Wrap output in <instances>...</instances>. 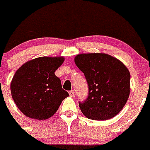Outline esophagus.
Segmentation results:
<instances>
[{
  "label": "esophagus",
  "instance_id": "1",
  "mask_svg": "<svg viewBox=\"0 0 150 150\" xmlns=\"http://www.w3.org/2000/svg\"><path fill=\"white\" fill-rule=\"evenodd\" d=\"M68 93H69V95L71 96V97H74V90L70 91L68 92Z\"/></svg>",
  "mask_w": 150,
  "mask_h": 150
}]
</instances>
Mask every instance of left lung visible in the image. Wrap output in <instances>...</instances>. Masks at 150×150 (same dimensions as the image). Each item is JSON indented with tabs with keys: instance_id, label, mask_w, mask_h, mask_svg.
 Segmentation results:
<instances>
[{
	"instance_id": "8db88e82",
	"label": "left lung",
	"mask_w": 150,
	"mask_h": 150,
	"mask_svg": "<svg viewBox=\"0 0 150 150\" xmlns=\"http://www.w3.org/2000/svg\"><path fill=\"white\" fill-rule=\"evenodd\" d=\"M74 62L85 75L88 96L79 103L82 114L91 120H105L116 116L130 94V73L115 57L101 53H81Z\"/></svg>"
}]
</instances>
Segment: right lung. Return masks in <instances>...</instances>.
I'll list each match as a JSON object with an SVG mask.
<instances>
[{
    "instance_id": "1",
    "label": "right lung",
    "mask_w": 150,
    "mask_h": 150,
    "mask_svg": "<svg viewBox=\"0 0 150 150\" xmlns=\"http://www.w3.org/2000/svg\"><path fill=\"white\" fill-rule=\"evenodd\" d=\"M64 61L63 56H42L27 62L16 71L11 81V94L24 115L35 120L48 119L69 96L55 75Z\"/></svg>"
}]
</instances>
